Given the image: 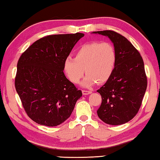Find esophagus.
<instances>
[{
    "instance_id": "esophagus-1",
    "label": "esophagus",
    "mask_w": 160,
    "mask_h": 160,
    "mask_svg": "<svg viewBox=\"0 0 160 160\" xmlns=\"http://www.w3.org/2000/svg\"><path fill=\"white\" fill-rule=\"evenodd\" d=\"M82 94H84V95H87V94H91L92 92L91 90H82Z\"/></svg>"
}]
</instances>
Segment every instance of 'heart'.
Instances as JSON below:
<instances>
[{
    "instance_id": "1",
    "label": "heart",
    "mask_w": 160,
    "mask_h": 160,
    "mask_svg": "<svg viewBox=\"0 0 160 160\" xmlns=\"http://www.w3.org/2000/svg\"><path fill=\"white\" fill-rule=\"evenodd\" d=\"M116 58V49L110 42L88 43L76 51L75 58L65 59L64 71L75 84L80 82L85 71L87 75L82 85L91 87L97 82L104 83L109 80L115 69Z\"/></svg>"
}]
</instances>
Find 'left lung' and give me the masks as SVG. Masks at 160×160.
I'll use <instances>...</instances> for the list:
<instances>
[{
    "label": "left lung",
    "instance_id": "8db88e82",
    "mask_svg": "<svg viewBox=\"0 0 160 160\" xmlns=\"http://www.w3.org/2000/svg\"><path fill=\"white\" fill-rule=\"evenodd\" d=\"M107 36L116 51V63L112 76L97 92L102 96L97 115L110 125L128 122L137 114L147 89L144 62L139 51L126 37L112 30L94 32Z\"/></svg>",
    "mask_w": 160,
    "mask_h": 160
}]
</instances>
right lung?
I'll return each instance as SVG.
<instances>
[{"label": "right lung", "mask_w": 160, "mask_h": 160, "mask_svg": "<svg viewBox=\"0 0 160 160\" xmlns=\"http://www.w3.org/2000/svg\"><path fill=\"white\" fill-rule=\"evenodd\" d=\"M84 34H53L33 43L20 56L15 79L25 112L34 122L56 126L68 118L82 97L65 76V59Z\"/></svg>", "instance_id": "1"}]
</instances>
